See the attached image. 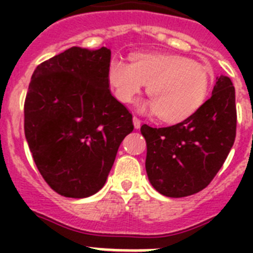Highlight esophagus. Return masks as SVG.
Segmentation results:
<instances>
[{"mask_svg":"<svg viewBox=\"0 0 253 253\" xmlns=\"http://www.w3.org/2000/svg\"><path fill=\"white\" fill-rule=\"evenodd\" d=\"M133 124H134V128L139 129L140 128V119H139V118H137V116H134V118H133Z\"/></svg>","mask_w":253,"mask_h":253,"instance_id":"34e87169","label":"esophagus"}]
</instances>
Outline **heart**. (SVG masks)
<instances>
[{
    "label": "heart",
    "mask_w": 253,
    "mask_h": 253,
    "mask_svg": "<svg viewBox=\"0 0 253 253\" xmlns=\"http://www.w3.org/2000/svg\"><path fill=\"white\" fill-rule=\"evenodd\" d=\"M107 80L116 99L128 104L146 84L151 99L139 110L157 114L169 123L181 122L202 106L209 90L204 66L177 54H134L131 63L114 57Z\"/></svg>",
    "instance_id": "b5f03b06"
}]
</instances>
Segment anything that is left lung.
<instances>
[{"label": "left lung", "instance_id": "1", "mask_svg": "<svg viewBox=\"0 0 253 253\" xmlns=\"http://www.w3.org/2000/svg\"><path fill=\"white\" fill-rule=\"evenodd\" d=\"M236 92L231 78L216 77L213 93L178 124L142 125L146 169L152 186L169 198H184L211 182L236 139Z\"/></svg>", "mask_w": 253, "mask_h": 253}]
</instances>
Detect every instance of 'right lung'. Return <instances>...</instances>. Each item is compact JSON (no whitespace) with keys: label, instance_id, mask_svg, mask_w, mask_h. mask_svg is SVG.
Listing matches in <instances>:
<instances>
[{"label":"right lung","instance_id":"right-lung-1","mask_svg":"<svg viewBox=\"0 0 253 253\" xmlns=\"http://www.w3.org/2000/svg\"><path fill=\"white\" fill-rule=\"evenodd\" d=\"M110 49L72 46L40 63L24 105V130L46 184L66 198H87L106 182L133 115L111 95Z\"/></svg>","mask_w":253,"mask_h":253}]
</instances>
